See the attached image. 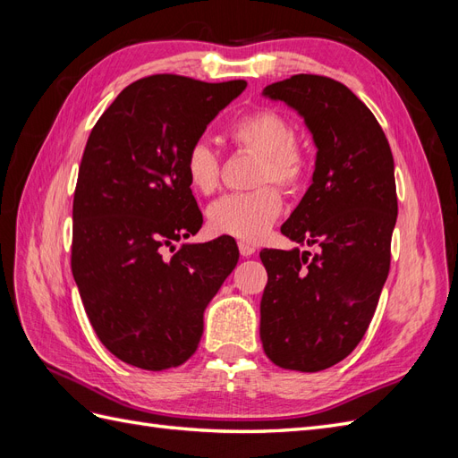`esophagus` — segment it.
Here are the masks:
<instances>
[{
	"label": "esophagus",
	"mask_w": 458,
	"mask_h": 458,
	"mask_svg": "<svg viewBox=\"0 0 458 458\" xmlns=\"http://www.w3.org/2000/svg\"><path fill=\"white\" fill-rule=\"evenodd\" d=\"M239 250H241V256L248 258L256 252V246L248 241H239Z\"/></svg>",
	"instance_id": "esophagus-1"
}]
</instances>
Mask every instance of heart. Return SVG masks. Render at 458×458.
<instances>
[{"label":"heart","mask_w":458,"mask_h":458,"mask_svg":"<svg viewBox=\"0 0 458 458\" xmlns=\"http://www.w3.org/2000/svg\"><path fill=\"white\" fill-rule=\"evenodd\" d=\"M227 140L259 157L254 183L248 192H231L208 206L206 219L214 233L241 241H258L269 231L283 210L281 191H296L310 174V152L294 140V128L286 116L273 108H258L233 120ZM183 170L189 187L197 195H212L219 187V157L206 141H195L185 155Z\"/></svg>","instance_id":"1"}]
</instances>
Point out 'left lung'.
Segmentation results:
<instances>
[{
  "mask_svg": "<svg viewBox=\"0 0 458 458\" xmlns=\"http://www.w3.org/2000/svg\"><path fill=\"white\" fill-rule=\"evenodd\" d=\"M263 95L313 133V182L281 233L315 252L263 248L259 338L275 365L317 372L348 357L377 311L397 219L394 157L378 120L340 81L296 74Z\"/></svg>",
  "mask_w": 458,
  "mask_h": 458,
  "instance_id": "obj_1",
  "label": "left lung"
}]
</instances>
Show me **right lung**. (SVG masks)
Returning <instances> with one entry per match:
<instances>
[{
  "instance_id": "1",
  "label": "right lung",
  "mask_w": 458,
  "mask_h": 458,
  "mask_svg": "<svg viewBox=\"0 0 458 458\" xmlns=\"http://www.w3.org/2000/svg\"><path fill=\"white\" fill-rule=\"evenodd\" d=\"M244 80L155 74L133 81L97 120L72 204L71 267L89 323L120 361L179 367L197 352L204 310L239 261L234 239L174 242L202 227L183 162Z\"/></svg>"
}]
</instances>
